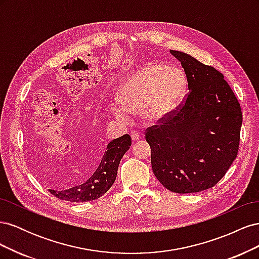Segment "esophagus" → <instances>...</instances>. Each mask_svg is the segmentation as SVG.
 <instances>
[{
	"instance_id": "1",
	"label": "esophagus",
	"mask_w": 259,
	"mask_h": 259,
	"mask_svg": "<svg viewBox=\"0 0 259 259\" xmlns=\"http://www.w3.org/2000/svg\"><path fill=\"white\" fill-rule=\"evenodd\" d=\"M131 137H132L133 142H137V140H139V138H140V134L138 132L134 131V132L131 133Z\"/></svg>"
}]
</instances>
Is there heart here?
<instances>
[{"label": "heart", "mask_w": 259, "mask_h": 259, "mask_svg": "<svg viewBox=\"0 0 259 259\" xmlns=\"http://www.w3.org/2000/svg\"><path fill=\"white\" fill-rule=\"evenodd\" d=\"M187 89L185 74L165 65H147L124 83L116 97L113 114L121 121L142 114L149 124L160 123L173 112Z\"/></svg>", "instance_id": "heart-1"}]
</instances>
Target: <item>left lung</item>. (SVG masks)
I'll return each instance as SVG.
<instances>
[{"instance_id":"left-lung-1","label":"left lung","mask_w":259,"mask_h":259,"mask_svg":"<svg viewBox=\"0 0 259 259\" xmlns=\"http://www.w3.org/2000/svg\"><path fill=\"white\" fill-rule=\"evenodd\" d=\"M169 53L184 68L189 93L165 122L148 130L151 166L169 191L200 192L214 187L237 158L241 107L215 68L186 53Z\"/></svg>"}]
</instances>
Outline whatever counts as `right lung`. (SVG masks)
<instances>
[{"label": "right lung", "instance_id": "right-lung-1", "mask_svg": "<svg viewBox=\"0 0 259 259\" xmlns=\"http://www.w3.org/2000/svg\"><path fill=\"white\" fill-rule=\"evenodd\" d=\"M131 145L132 139L127 134L113 139L108 144L98 166L89 176L70 187L60 185L56 180L48 182L51 187L49 191L56 198L69 202H88L103 197L115 182L120 161Z\"/></svg>", "mask_w": 259, "mask_h": 259}]
</instances>
